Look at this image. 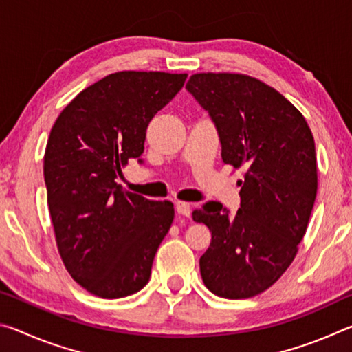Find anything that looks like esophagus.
I'll return each mask as SVG.
<instances>
[{"mask_svg":"<svg viewBox=\"0 0 352 352\" xmlns=\"http://www.w3.org/2000/svg\"><path fill=\"white\" fill-rule=\"evenodd\" d=\"M175 211L180 214L182 217H189L190 216V205L186 201H175Z\"/></svg>","mask_w":352,"mask_h":352,"instance_id":"esophagus-1","label":"esophagus"}]
</instances>
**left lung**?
<instances>
[{"label":"left lung","instance_id":"1","mask_svg":"<svg viewBox=\"0 0 352 352\" xmlns=\"http://www.w3.org/2000/svg\"><path fill=\"white\" fill-rule=\"evenodd\" d=\"M186 90L216 126L223 163L245 170L236 216L219 201L192 212L212 236L201 279L228 300L254 296L281 278L306 234L317 197L314 136L305 116L254 77L200 73Z\"/></svg>","mask_w":352,"mask_h":352}]
</instances>
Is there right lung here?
Listing matches in <instances>:
<instances>
[{"label":"right lung","instance_id":"obj_1","mask_svg":"<svg viewBox=\"0 0 352 352\" xmlns=\"http://www.w3.org/2000/svg\"><path fill=\"white\" fill-rule=\"evenodd\" d=\"M186 77L110 74L77 94L51 129L43 174L57 247L69 275L93 295L122 298L148 283L174 205L124 192L116 178L129 160L142 163L148 122Z\"/></svg>","mask_w":352,"mask_h":352}]
</instances>
